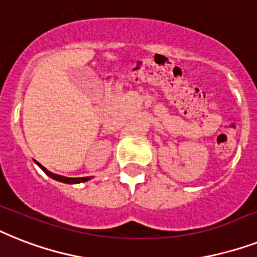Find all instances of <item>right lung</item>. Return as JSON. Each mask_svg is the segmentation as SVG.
I'll return each instance as SVG.
<instances>
[{
  "label": "right lung",
  "instance_id": "add662e5",
  "mask_svg": "<svg viewBox=\"0 0 257 257\" xmlns=\"http://www.w3.org/2000/svg\"><path fill=\"white\" fill-rule=\"evenodd\" d=\"M39 165V168L43 170V172L47 174L49 177H51L53 179H55V181H59V182H63V183H81V182H85V181H88V179H91L89 177H81V178H68V177H63V176H58V174H54V173L49 172L47 169L43 168L41 164Z\"/></svg>",
  "mask_w": 257,
  "mask_h": 257
}]
</instances>
